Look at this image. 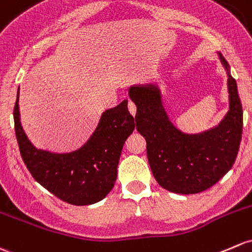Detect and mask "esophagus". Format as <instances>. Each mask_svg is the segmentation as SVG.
<instances>
[{
	"label": "esophagus",
	"mask_w": 252,
	"mask_h": 252,
	"mask_svg": "<svg viewBox=\"0 0 252 252\" xmlns=\"http://www.w3.org/2000/svg\"><path fill=\"white\" fill-rule=\"evenodd\" d=\"M128 108H129V112H130V115L135 117V115H136V105H135L131 100H129L128 101Z\"/></svg>",
	"instance_id": "obj_1"
}]
</instances>
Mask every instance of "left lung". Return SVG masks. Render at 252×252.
<instances>
[{
	"mask_svg": "<svg viewBox=\"0 0 252 252\" xmlns=\"http://www.w3.org/2000/svg\"><path fill=\"white\" fill-rule=\"evenodd\" d=\"M228 75L229 111L221 123L200 134H185L169 119L156 84L129 88L136 105V129L146 139L151 170L163 189L194 194L210 189L234 164L243 133V108L237 82L219 53Z\"/></svg>",
	"mask_w": 252,
	"mask_h": 252,
	"instance_id": "1",
	"label": "left lung"
}]
</instances>
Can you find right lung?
I'll use <instances>...</instances> for the list:
<instances>
[{"label": "right lung", "instance_id": "add662e5", "mask_svg": "<svg viewBox=\"0 0 252 252\" xmlns=\"http://www.w3.org/2000/svg\"><path fill=\"white\" fill-rule=\"evenodd\" d=\"M19 91L14 106V126L20 155L33 179L50 193L72 205L100 202L113 189L123 145L135 128L128 100L106 110L91 139L70 153L38 150L20 123Z\"/></svg>", "mask_w": 252, "mask_h": 252}]
</instances>
